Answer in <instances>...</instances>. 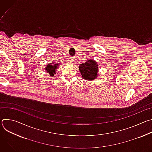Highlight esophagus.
<instances>
[{"instance_id": "34e87169", "label": "esophagus", "mask_w": 152, "mask_h": 152, "mask_svg": "<svg viewBox=\"0 0 152 152\" xmlns=\"http://www.w3.org/2000/svg\"><path fill=\"white\" fill-rule=\"evenodd\" d=\"M73 60H74V59H73V58H70V60H69V61H70V63H73Z\"/></svg>"}]
</instances>
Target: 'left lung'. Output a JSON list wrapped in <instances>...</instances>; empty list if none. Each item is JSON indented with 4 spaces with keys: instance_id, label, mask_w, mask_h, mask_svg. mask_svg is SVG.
Segmentation results:
<instances>
[{
    "instance_id": "left-lung-1",
    "label": "left lung",
    "mask_w": 152,
    "mask_h": 152,
    "mask_svg": "<svg viewBox=\"0 0 152 152\" xmlns=\"http://www.w3.org/2000/svg\"><path fill=\"white\" fill-rule=\"evenodd\" d=\"M78 67L82 77L86 80H95L99 76L98 64L93 59L80 64Z\"/></svg>"
}]
</instances>
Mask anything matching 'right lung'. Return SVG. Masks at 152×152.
Masks as SVG:
<instances>
[{"instance_id": "add662e5", "label": "right lung", "mask_w": 152, "mask_h": 152, "mask_svg": "<svg viewBox=\"0 0 152 152\" xmlns=\"http://www.w3.org/2000/svg\"><path fill=\"white\" fill-rule=\"evenodd\" d=\"M59 63H56V62L49 63L47 66L45 67V70L47 73L49 74V75L52 77L54 76L55 74H56V71L57 70V69L58 67Z\"/></svg>"}]
</instances>
